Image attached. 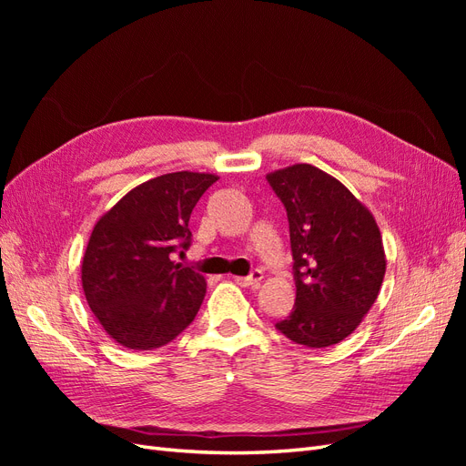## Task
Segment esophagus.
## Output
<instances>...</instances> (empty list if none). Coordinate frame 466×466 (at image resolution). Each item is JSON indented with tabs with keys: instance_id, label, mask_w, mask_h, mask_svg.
<instances>
[{
	"instance_id": "34e87169",
	"label": "esophagus",
	"mask_w": 466,
	"mask_h": 466,
	"mask_svg": "<svg viewBox=\"0 0 466 466\" xmlns=\"http://www.w3.org/2000/svg\"><path fill=\"white\" fill-rule=\"evenodd\" d=\"M260 279H262V272L260 270H255L250 276H237L235 278L237 284L243 286V288H258Z\"/></svg>"
}]
</instances>
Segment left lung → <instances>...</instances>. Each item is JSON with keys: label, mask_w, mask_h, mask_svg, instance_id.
I'll return each instance as SVG.
<instances>
[{"label": "left lung", "mask_w": 466, "mask_h": 466, "mask_svg": "<svg viewBox=\"0 0 466 466\" xmlns=\"http://www.w3.org/2000/svg\"><path fill=\"white\" fill-rule=\"evenodd\" d=\"M266 178L288 211L295 276V307L276 329L307 348L342 342L383 284L377 221L340 180L313 165H289Z\"/></svg>", "instance_id": "8db88e82"}]
</instances>
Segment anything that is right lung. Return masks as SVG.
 I'll return each mask as SVG.
<instances>
[{"label": "right lung", "instance_id": "1", "mask_svg": "<svg viewBox=\"0 0 466 466\" xmlns=\"http://www.w3.org/2000/svg\"><path fill=\"white\" fill-rule=\"evenodd\" d=\"M218 178L192 171L155 177L95 223L81 262L83 293L120 346H165L198 313L206 278L171 255L188 248L192 209Z\"/></svg>", "mask_w": 466, "mask_h": 466}]
</instances>
